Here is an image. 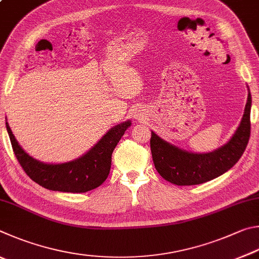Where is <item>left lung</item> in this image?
<instances>
[{"label":"left lung","mask_w":259,"mask_h":259,"mask_svg":"<svg viewBox=\"0 0 259 259\" xmlns=\"http://www.w3.org/2000/svg\"><path fill=\"white\" fill-rule=\"evenodd\" d=\"M251 94L248 99L240 125L229 142L208 153L182 150L151 132L150 148L158 173L176 185H196L219 178L232 168L243 155L250 138Z\"/></svg>","instance_id":"8db88e82"}]
</instances>
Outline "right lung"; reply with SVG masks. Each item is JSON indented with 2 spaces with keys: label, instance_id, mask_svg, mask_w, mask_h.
Listing matches in <instances>:
<instances>
[{
  "label": "right lung",
  "instance_id": "1",
  "mask_svg": "<svg viewBox=\"0 0 259 259\" xmlns=\"http://www.w3.org/2000/svg\"><path fill=\"white\" fill-rule=\"evenodd\" d=\"M6 126L18 161L34 182L52 191L83 193L100 187L107 180L113 149L131 126V121L113 126L85 155L63 164H45L34 159L19 146L8 121Z\"/></svg>",
  "mask_w": 259,
  "mask_h": 259
}]
</instances>
